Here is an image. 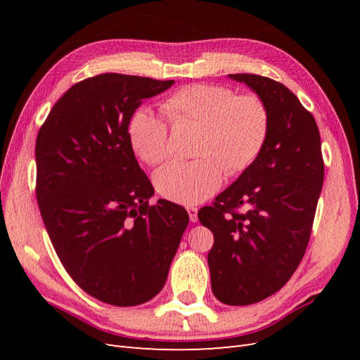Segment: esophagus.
Wrapping results in <instances>:
<instances>
[{
	"mask_svg": "<svg viewBox=\"0 0 360 360\" xmlns=\"http://www.w3.org/2000/svg\"><path fill=\"white\" fill-rule=\"evenodd\" d=\"M188 213H189L191 222L198 221V209H197V207H188Z\"/></svg>",
	"mask_w": 360,
	"mask_h": 360,
	"instance_id": "34e87169",
	"label": "esophagus"
}]
</instances>
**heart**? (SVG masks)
Listing matches in <instances>:
<instances>
[{
	"mask_svg": "<svg viewBox=\"0 0 360 360\" xmlns=\"http://www.w3.org/2000/svg\"><path fill=\"white\" fill-rule=\"evenodd\" d=\"M163 110L177 126L201 129L193 162L174 160L156 171L155 186L163 198L193 205L219 189L225 169L231 176L248 169L263 151L270 132V114L255 94L237 96L228 86L195 84L171 94ZM135 153L158 165L169 153L165 118L148 110L138 111L129 124Z\"/></svg>",
	"mask_w": 360,
	"mask_h": 360,
	"instance_id": "b5f03b06",
	"label": "heart"
}]
</instances>
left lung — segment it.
Masks as SVG:
<instances>
[{"label":"left lung","mask_w":360,"mask_h":360,"mask_svg":"<svg viewBox=\"0 0 360 360\" xmlns=\"http://www.w3.org/2000/svg\"><path fill=\"white\" fill-rule=\"evenodd\" d=\"M264 101L270 132L257 160L213 207L198 212L213 233L209 269L214 297L231 307L264 300L287 284L307 250L323 188L317 123L285 85L252 73L228 75ZM245 207V214L235 209Z\"/></svg>","instance_id":"1"}]
</instances>
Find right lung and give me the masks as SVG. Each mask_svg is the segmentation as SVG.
<instances>
[{"label": "right lung", "instance_id": "obj_1", "mask_svg": "<svg viewBox=\"0 0 360 360\" xmlns=\"http://www.w3.org/2000/svg\"><path fill=\"white\" fill-rule=\"evenodd\" d=\"M174 81L103 73L53 105L36 141L37 202L70 278L97 300L136 307L153 299L189 224L181 205L158 200L139 168L129 123Z\"/></svg>", "mask_w": 360, "mask_h": 360}]
</instances>
